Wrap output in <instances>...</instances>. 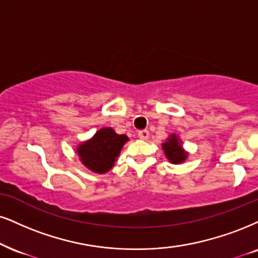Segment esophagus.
Here are the masks:
<instances>
[{"label":"esophagus","mask_w":258,"mask_h":258,"mask_svg":"<svg viewBox=\"0 0 258 258\" xmlns=\"http://www.w3.org/2000/svg\"><path fill=\"white\" fill-rule=\"evenodd\" d=\"M139 138L141 140H147L149 138L148 130H141V132H139Z\"/></svg>","instance_id":"esophagus-1"}]
</instances>
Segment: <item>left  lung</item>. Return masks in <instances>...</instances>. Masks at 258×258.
<instances>
[{
    "mask_svg": "<svg viewBox=\"0 0 258 258\" xmlns=\"http://www.w3.org/2000/svg\"><path fill=\"white\" fill-rule=\"evenodd\" d=\"M161 148H163L165 157L171 164H182L189 157V153L183 147V141L174 133L168 135L166 141L161 145Z\"/></svg>",
    "mask_w": 258,
    "mask_h": 258,
    "instance_id": "left-lung-1",
    "label": "left lung"
}]
</instances>
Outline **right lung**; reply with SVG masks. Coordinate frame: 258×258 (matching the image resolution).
Wrapping results in <instances>:
<instances>
[{"label": "right lung", "instance_id": "1", "mask_svg": "<svg viewBox=\"0 0 258 258\" xmlns=\"http://www.w3.org/2000/svg\"><path fill=\"white\" fill-rule=\"evenodd\" d=\"M129 141L126 135H119L110 126L98 130L90 140L76 147L80 161L94 173H106L113 167L124 144Z\"/></svg>", "mask_w": 258, "mask_h": 258}]
</instances>
